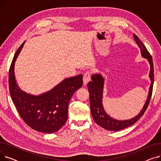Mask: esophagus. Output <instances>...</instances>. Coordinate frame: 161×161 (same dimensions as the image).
I'll list each match as a JSON object with an SVG mask.
<instances>
[{
	"label": "esophagus",
	"instance_id": "esophagus-1",
	"mask_svg": "<svg viewBox=\"0 0 161 161\" xmlns=\"http://www.w3.org/2000/svg\"><path fill=\"white\" fill-rule=\"evenodd\" d=\"M83 80L84 85H87V83L91 80V72H87L84 74L83 77Z\"/></svg>",
	"mask_w": 161,
	"mask_h": 161
}]
</instances>
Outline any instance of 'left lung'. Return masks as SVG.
Here are the masks:
<instances>
[{"mask_svg": "<svg viewBox=\"0 0 161 161\" xmlns=\"http://www.w3.org/2000/svg\"><path fill=\"white\" fill-rule=\"evenodd\" d=\"M135 41L137 43L138 46L140 48L141 53L142 57L147 58L150 64V72L149 78L151 80V86L149 90V94L144 106L140 113H139L136 117L132 119L125 121H118L112 117H109L105 112L103 105V92L104 79L99 74H93L91 76V80L87 84V88L90 95V107L92 116L93 119L97 125L100 126L101 127L104 129L118 131L125 129L128 126L134 124L145 113L149 104L150 99L151 98L152 92H153V86L154 83V69L153 63L152 60V57L149 52L147 51L145 46L143 44L139 38L136 35H133Z\"/></svg>", "mask_w": 161, "mask_h": 161, "instance_id": "obj_1", "label": "left lung"}]
</instances>
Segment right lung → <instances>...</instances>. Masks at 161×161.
Segmentation results:
<instances>
[{
	"label": "right lung",
	"mask_w": 161,
	"mask_h": 161,
	"mask_svg": "<svg viewBox=\"0 0 161 161\" xmlns=\"http://www.w3.org/2000/svg\"><path fill=\"white\" fill-rule=\"evenodd\" d=\"M25 42L17 50L10 68L8 83L11 98L21 119L31 128L44 133L57 132L67 121L70 100L82 86L83 75L66 78L40 95L27 94L17 85L14 75L15 62Z\"/></svg>",
	"instance_id": "1"
}]
</instances>
